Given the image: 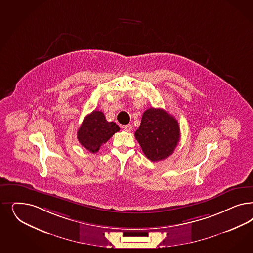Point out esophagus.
Listing matches in <instances>:
<instances>
[{
  "label": "esophagus",
  "instance_id": "34e87169",
  "mask_svg": "<svg viewBox=\"0 0 253 253\" xmlns=\"http://www.w3.org/2000/svg\"><path fill=\"white\" fill-rule=\"evenodd\" d=\"M123 128H124V130L126 131V132H131V130H132V126L131 125H126V126H123Z\"/></svg>",
  "mask_w": 253,
  "mask_h": 253
}]
</instances>
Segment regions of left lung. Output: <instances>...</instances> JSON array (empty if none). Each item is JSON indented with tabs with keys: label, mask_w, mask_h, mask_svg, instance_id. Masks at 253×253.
Returning <instances> with one entry per match:
<instances>
[{
	"label": "left lung",
	"mask_w": 253,
	"mask_h": 253,
	"mask_svg": "<svg viewBox=\"0 0 253 253\" xmlns=\"http://www.w3.org/2000/svg\"><path fill=\"white\" fill-rule=\"evenodd\" d=\"M135 138L151 161L164 160L179 143V123L163 109L150 108L143 113Z\"/></svg>",
	"instance_id": "left-lung-1"
}]
</instances>
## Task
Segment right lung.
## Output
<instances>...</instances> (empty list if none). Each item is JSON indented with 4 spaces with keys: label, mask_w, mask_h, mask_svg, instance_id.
Returning a JSON list of instances; mask_svg holds the SVG:
<instances>
[{
    "label": "right lung",
    "mask_w": 253,
    "mask_h": 253,
    "mask_svg": "<svg viewBox=\"0 0 253 253\" xmlns=\"http://www.w3.org/2000/svg\"><path fill=\"white\" fill-rule=\"evenodd\" d=\"M119 130L120 127L115 123L107 121L102 112L93 111L84 117L77 132V138L82 146L95 154Z\"/></svg>",
    "instance_id": "right-lung-1"
}]
</instances>
